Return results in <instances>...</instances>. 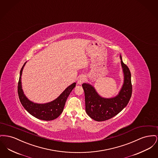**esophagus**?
<instances>
[{"label":"esophagus","instance_id":"obj_1","mask_svg":"<svg viewBox=\"0 0 158 158\" xmlns=\"http://www.w3.org/2000/svg\"><path fill=\"white\" fill-rule=\"evenodd\" d=\"M85 80V78L84 76H81L80 77V78H78V83L79 84H82Z\"/></svg>","mask_w":158,"mask_h":158}]
</instances>
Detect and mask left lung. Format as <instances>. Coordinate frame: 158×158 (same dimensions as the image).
<instances>
[{
	"instance_id": "1",
	"label": "left lung",
	"mask_w": 158,
	"mask_h": 158,
	"mask_svg": "<svg viewBox=\"0 0 158 158\" xmlns=\"http://www.w3.org/2000/svg\"><path fill=\"white\" fill-rule=\"evenodd\" d=\"M121 65L124 74V83L119 94L116 97L105 99L100 97L91 85L82 84L87 115L96 121H104L118 114L128 103L132 94V84L130 71L123 62Z\"/></svg>"
}]
</instances>
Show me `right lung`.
I'll list each match as a JSON object with an SVG mask.
<instances>
[{"label": "right lung", "instance_id": "add662e5", "mask_svg": "<svg viewBox=\"0 0 158 158\" xmlns=\"http://www.w3.org/2000/svg\"><path fill=\"white\" fill-rule=\"evenodd\" d=\"M25 64V63L20 71V75L18 83V93L22 105L29 114L37 119L44 121H51L57 118L62 112L67 98L75 87L76 83H73L68 87L56 99L51 102L45 104L34 103L25 97L21 87V77Z\"/></svg>", "mask_w": 158, "mask_h": 158}]
</instances>
